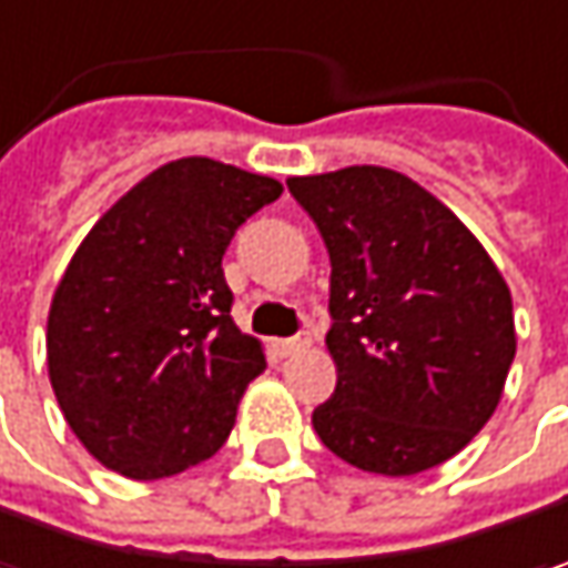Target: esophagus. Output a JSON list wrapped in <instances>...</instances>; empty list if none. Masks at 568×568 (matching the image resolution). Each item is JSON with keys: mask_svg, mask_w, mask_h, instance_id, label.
Wrapping results in <instances>:
<instances>
[{"mask_svg": "<svg viewBox=\"0 0 568 568\" xmlns=\"http://www.w3.org/2000/svg\"><path fill=\"white\" fill-rule=\"evenodd\" d=\"M308 346H311L308 333H295V336H288V339H280V343H276V353H280V356H298V353H305Z\"/></svg>", "mask_w": 568, "mask_h": 568, "instance_id": "1", "label": "esophagus"}]
</instances>
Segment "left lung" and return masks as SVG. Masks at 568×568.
I'll return each instance as SVG.
<instances>
[{
    "instance_id": "1",
    "label": "left lung",
    "mask_w": 568,
    "mask_h": 568,
    "mask_svg": "<svg viewBox=\"0 0 568 568\" xmlns=\"http://www.w3.org/2000/svg\"><path fill=\"white\" fill-rule=\"evenodd\" d=\"M285 184L331 254L336 390L314 409V432L368 474L445 464L496 413L515 358L503 273L400 171L353 164Z\"/></svg>"
}]
</instances>
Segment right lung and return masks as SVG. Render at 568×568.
I'll use <instances>...</instances> for the list:
<instances>
[{
    "mask_svg": "<svg viewBox=\"0 0 568 568\" xmlns=\"http://www.w3.org/2000/svg\"><path fill=\"white\" fill-rule=\"evenodd\" d=\"M283 184L178 159L104 212L69 260L47 317L62 416L108 470L161 480L210 460L266 368L232 321L222 257Z\"/></svg>",
    "mask_w": 568,
    "mask_h": 568,
    "instance_id": "1",
    "label": "right lung"
}]
</instances>
